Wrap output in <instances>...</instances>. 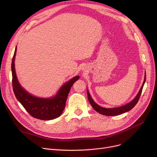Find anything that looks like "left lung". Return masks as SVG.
Segmentation results:
<instances>
[{"instance_id": "1", "label": "left lung", "mask_w": 157, "mask_h": 157, "mask_svg": "<svg viewBox=\"0 0 157 157\" xmlns=\"http://www.w3.org/2000/svg\"><path fill=\"white\" fill-rule=\"evenodd\" d=\"M146 81V74L144 76V82L143 83V85L141 88V89L139 90V92L137 94V95H136V97L134 98V99L133 101H132L130 102L121 106V107H118V108H102V107H101L100 105H97L92 99V98L91 97L90 95V93L88 92V90H87V95H88V101L90 102V104H91V105L92 106V108L98 113H100L101 114L103 115H105V116H116V115H118V114H121L122 113H126L127 111H129L130 110H131L137 104L140 96H141V94L142 93V90H143V88L144 86V83Z\"/></svg>"}]
</instances>
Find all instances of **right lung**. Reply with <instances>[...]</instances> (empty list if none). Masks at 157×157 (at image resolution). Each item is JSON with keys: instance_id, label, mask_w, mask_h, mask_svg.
<instances>
[{"instance_id": "right-lung-1", "label": "right lung", "mask_w": 157, "mask_h": 157, "mask_svg": "<svg viewBox=\"0 0 157 157\" xmlns=\"http://www.w3.org/2000/svg\"><path fill=\"white\" fill-rule=\"evenodd\" d=\"M16 52L15 48L11 63L12 85L14 94L17 100L32 117L42 120L56 118L62 114L71 88L79 76L73 78L65 83L53 98H39L29 94L23 89L18 81L14 68V59Z\"/></svg>"}]
</instances>
